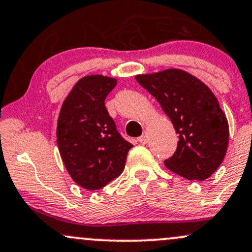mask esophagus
<instances>
[{
  "label": "esophagus",
  "instance_id": "obj_1",
  "mask_svg": "<svg viewBox=\"0 0 252 252\" xmlns=\"http://www.w3.org/2000/svg\"><path fill=\"white\" fill-rule=\"evenodd\" d=\"M137 141H139L140 144H144V145L147 144V142H148V135L146 133H145L144 135H141V136L137 139Z\"/></svg>",
  "mask_w": 252,
  "mask_h": 252
}]
</instances>
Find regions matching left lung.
Segmentation results:
<instances>
[{
  "label": "left lung",
  "mask_w": 252,
  "mask_h": 252,
  "mask_svg": "<svg viewBox=\"0 0 252 252\" xmlns=\"http://www.w3.org/2000/svg\"><path fill=\"white\" fill-rule=\"evenodd\" d=\"M135 79L159 102L179 134L166 168L187 180L204 181L224 159L229 140L226 115L211 89L180 68L136 75Z\"/></svg>",
  "instance_id": "obj_1"
}]
</instances>
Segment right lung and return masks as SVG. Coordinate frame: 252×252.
<instances>
[{
  "label": "right lung",
  "instance_id": "1",
  "mask_svg": "<svg viewBox=\"0 0 252 252\" xmlns=\"http://www.w3.org/2000/svg\"><path fill=\"white\" fill-rule=\"evenodd\" d=\"M117 79L102 75L82 77L60 108L57 142L71 179L83 189L96 190L123 173L133 147L116 129L105 107Z\"/></svg>",
  "mask_w": 252,
  "mask_h": 252
}]
</instances>
